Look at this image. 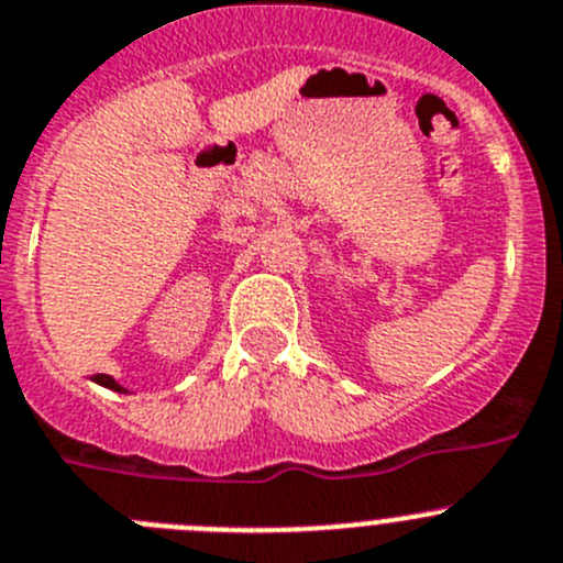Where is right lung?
Listing matches in <instances>:
<instances>
[{
	"label": "right lung",
	"instance_id": "1",
	"mask_svg": "<svg viewBox=\"0 0 563 563\" xmlns=\"http://www.w3.org/2000/svg\"><path fill=\"white\" fill-rule=\"evenodd\" d=\"M93 382H96V384H101V387L112 389V393H126V389H124V387H121V384H118V382H115V378H112V376H96V378H93Z\"/></svg>",
	"mask_w": 563,
	"mask_h": 563
}]
</instances>
